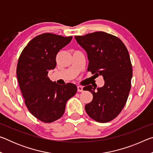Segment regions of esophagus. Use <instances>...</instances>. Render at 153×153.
I'll return each instance as SVG.
<instances>
[{
  "mask_svg": "<svg viewBox=\"0 0 153 153\" xmlns=\"http://www.w3.org/2000/svg\"><path fill=\"white\" fill-rule=\"evenodd\" d=\"M83 87L82 86H77V92H82Z\"/></svg>",
  "mask_w": 153,
  "mask_h": 153,
  "instance_id": "1",
  "label": "esophagus"
}]
</instances>
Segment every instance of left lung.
<instances>
[{
	"mask_svg": "<svg viewBox=\"0 0 153 153\" xmlns=\"http://www.w3.org/2000/svg\"><path fill=\"white\" fill-rule=\"evenodd\" d=\"M77 43L86 51L88 71L102 76L101 88L88 85L93 99L85 106L88 115L97 122L106 123L117 117L125 106L131 89L132 65L128 49L117 36L104 32L76 36Z\"/></svg>",
	"mask_w": 153,
	"mask_h": 153,
	"instance_id": "obj_1",
	"label": "left lung"
}]
</instances>
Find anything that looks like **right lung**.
I'll return each instance as SVG.
<instances>
[{"instance_id": "1", "label": "right lung", "mask_w": 153, "mask_h": 153, "mask_svg": "<svg viewBox=\"0 0 153 153\" xmlns=\"http://www.w3.org/2000/svg\"><path fill=\"white\" fill-rule=\"evenodd\" d=\"M51 33L38 35L30 40L18 59L17 76L27 109L38 120L52 123L60 119L66 102L76 94L77 86L71 83L59 85L48 76L56 67L59 51L71 42Z\"/></svg>"}]
</instances>
